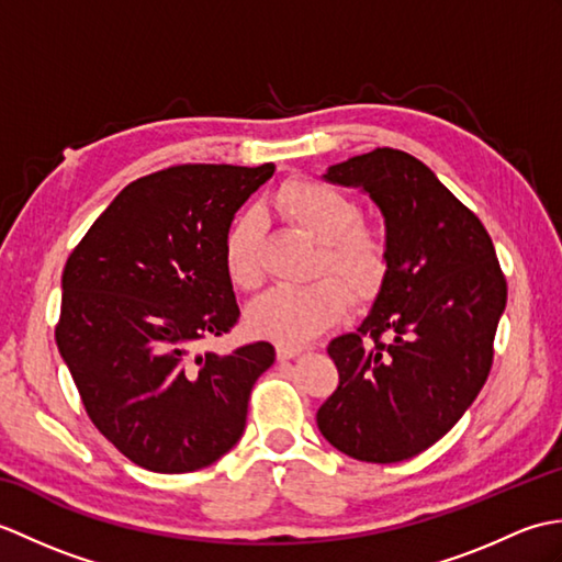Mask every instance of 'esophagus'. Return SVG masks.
<instances>
[{"instance_id":"34e87169","label":"esophagus","mask_w":562,"mask_h":562,"mask_svg":"<svg viewBox=\"0 0 562 562\" xmlns=\"http://www.w3.org/2000/svg\"><path fill=\"white\" fill-rule=\"evenodd\" d=\"M304 350L302 348H294V345H278V360L280 362H288L294 360V357H300Z\"/></svg>"}]
</instances>
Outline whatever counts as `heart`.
<instances>
[{
  "mask_svg": "<svg viewBox=\"0 0 562 562\" xmlns=\"http://www.w3.org/2000/svg\"><path fill=\"white\" fill-rule=\"evenodd\" d=\"M272 205L292 226L318 241L314 272H336L357 296L379 292L389 272V244L376 229L362 224V210L348 193L316 178H292L278 188ZM260 246L258 214H238L224 236V268L236 288L246 292L258 290L262 282ZM339 281L333 274H318L304 288L270 290L248 308V324L258 336L282 345L312 340L348 308V290Z\"/></svg>",
  "mask_w": 562,
  "mask_h": 562,
  "instance_id": "b5f03b06",
  "label": "heart"
}]
</instances>
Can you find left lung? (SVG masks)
Returning a JSON list of instances; mask_svg holds the SVG:
<instances>
[{
    "label": "left lung",
    "instance_id": "obj_1",
    "mask_svg": "<svg viewBox=\"0 0 562 562\" xmlns=\"http://www.w3.org/2000/svg\"><path fill=\"white\" fill-rule=\"evenodd\" d=\"M324 178L376 202L389 272L357 330L328 345L340 384L316 423L357 461L413 459L459 423L491 374L505 274L481 220L411 154L381 147Z\"/></svg>",
    "mask_w": 562,
    "mask_h": 562
}]
</instances>
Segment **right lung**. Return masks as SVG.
Segmentation results:
<instances>
[{
	"label": "right lung",
	"instance_id": "1",
	"mask_svg": "<svg viewBox=\"0 0 562 562\" xmlns=\"http://www.w3.org/2000/svg\"><path fill=\"white\" fill-rule=\"evenodd\" d=\"M274 173L229 164L171 166L123 188L63 272L59 355L91 423L147 471L190 473L244 435L270 342L198 352L238 321L224 268L236 210Z\"/></svg>",
	"mask_w": 562,
	"mask_h": 562
}]
</instances>
